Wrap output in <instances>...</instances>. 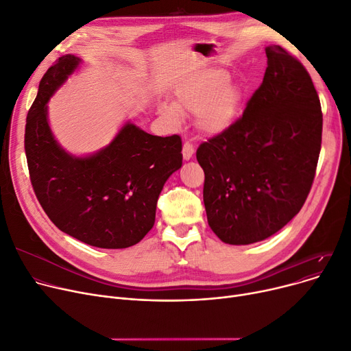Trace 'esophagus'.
Instances as JSON below:
<instances>
[{
	"instance_id": "1",
	"label": "esophagus",
	"mask_w": 351,
	"mask_h": 351,
	"mask_svg": "<svg viewBox=\"0 0 351 351\" xmlns=\"http://www.w3.org/2000/svg\"><path fill=\"white\" fill-rule=\"evenodd\" d=\"M193 152H195V147H193V145H192L189 141H185V142H183V147H182V155H183V159H185V160H189V159L193 156Z\"/></svg>"
}]
</instances>
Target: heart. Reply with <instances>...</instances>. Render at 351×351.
Wrapping results in <instances>:
<instances>
[{
    "label": "heart",
    "mask_w": 351,
    "mask_h": 351,
    "mask_svg": "<svg viewBox=\"0 0 351 351\" xmlns=\"http://www.w3.org/2000/svg\"><path fill=\"white\" fill-rule=\"evenodd\" d=\"M173 97L175 107L182 114L196 115V126L209 135L226 131L234 122L242 98L239 86L230 82L228 73L220 69L209 71L182 84ZM176 110L168 104L159 106L163 117L179 122L180 117Z\"/></svg>",
    "instance_id": "obj_1"
}]
</instances>
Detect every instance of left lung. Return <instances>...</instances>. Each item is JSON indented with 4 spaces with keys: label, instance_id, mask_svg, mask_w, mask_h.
<instances>
[{
    "label": "left lung",
    "instance_id": "1",
    "mask_svg": "<svg viewBox=\"0 0 351 351\" xmlns=\"http://www.w3.org/2000/svg\"><path fill=\"white\" fill-rule=\"evenodd\" d=\"M263 81L243 115L202 142L208 223L220 241L250 245L303 208L322 147L323 114L307 69L280 45L266 48Z\"/></svg>",
    "mask_w": 351,
    "mask_h": 351
}]
</instances>
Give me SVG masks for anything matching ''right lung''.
Returning <instances> with one entry per match:
<instances>
[{
    "label": "right lung",
    "instance_id": "right-lung-1",
    "mask_svg": "<svg viewBox=\"0 0 351 351\" xmlns=\"http://www.w3.org/2000/svg\"><path fill=\"white\" fill-rule=\"evenodd\" d=\"M78 64L80 58L64 55L40 82L25 123L29 180L60 230L95 247L125 249L152 229L159 193L182 166V139L149 135L128 123L97 155H68L51 135L47 102Z\"/></svg>",
    "mask_w": 351,
    "mask_h": 351
}]
</instances>
